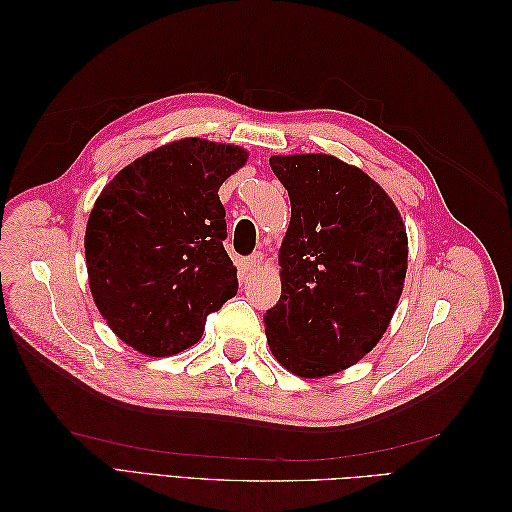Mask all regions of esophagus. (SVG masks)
I'll return each instance as SVG.
<instances>
[{
  "instance_id": "1",
  "label": "esophagus",
  "mask_w": 512,
  "mask_h": 512,
  "mask_svg": "<svg viewBox=\"0 0 512 512\" xmlns=\"http://www.w3.org/2000/svg\"><path fill=\"white\" fill-rule=\"evenodd\" d=\"M262 265V254H252L243 258V269L245 271H256Z\"/></svg>"
}]
</instances>
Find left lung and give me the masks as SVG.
<instances>
[{"mask_svg": "<svg viewBox=\"0 0 512 512\" xmlns=\"http://www.w3.org/2000/svg\"><path fill=\"white\" fill-rule=\"evenodd\" d=\"M269 164L290 196L282 297L265 314L269 346L301 378L337 374L389 327L408 269L406 228L361 168L324 153Z\"/></svg>", "mask_w": 512, "mask_h": 512, "instance_id": "left-lung-1", "label": "left lung"}]
</instances>
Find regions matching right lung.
Here are the masks:
<instances>
[{"mask_svg":"<svg viewBox=\"0 0 512 512\" xmlns=\"http://www.w3.org/2000/svg\"><path fill=\"white\" fill-rule=\"evenodd\" d=\"M245 160L241 147L181 138L134 160L102 190L85 258L91 294L121 342L149 356L183 352L235 297L218 190Z\"/></svg>","mask_w":512,"mask_h":512,"instance_id":"right-lung-1","label":"right lung"}]
</instances>
